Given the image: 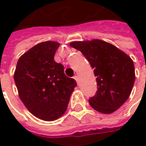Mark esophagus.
<instances>
[{
	"mask_svg": "<svg viewBox=\"0 0 146 146\" xmlns=\"http://www.w3.org/2000/svg\"><path fill=\"white\" fill-rule=\"evenodd\" d=\"M74 79L76 80V82H79V76H78V75H75V76H74Z\"/></svg>",
	"mask_w": 146,
	"mask_h": 146,
	"instance_id": "1",
	"label": "esophagus"
}]
</instances>
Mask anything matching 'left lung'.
Returning a JSON list of instances; mask_svg holds the SVG:
<instances>
[{
	"instance_id": "8db88e82",
	"label": "left lung",
	"mask_w": 146,
	"mask_h": 146,
	"mask_svg": "<svg viewBox=\"0 0 146 146\" xmlns=\"http://www.w3.org/2000/svg\"><path fill=\"white\" fill-rule=\"evenodd\" d=\"M70 45L82 52L96 76L97 91L89 99L90 105L101 113L116 111L129 97L134 84L133 61L115 46L102 40L73 42Z\"/></svg>"
}]
</instances>
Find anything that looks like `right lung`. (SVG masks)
<instances>
[{
    "label": "right lung",
    "instance_id": "1",
    "mask_svg": "<svg viewBox=\"0 0 146 146\" xmlns=\"http://www.w3.org/2000/svg\"><path fill=\"white\" fill-rule=\"evenodd\" d=\"M56 42L37 44L21 55L17 63L14 81L19 97L27 109L41 120H57L66 112L77 86L64 74V67L54 57Z\"/></svg>",
    "mask_w": 146,
    "mask_h": 146
}]
</instances>
